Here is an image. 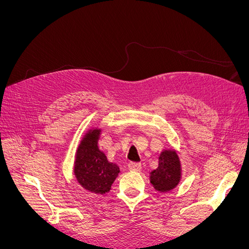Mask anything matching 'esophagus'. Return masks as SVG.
Wrapping results in <instances>:
<instances>
[{
    "label": "esophagus",
    "mask_w": 249,
    "mask_h": 249,
    "mask_svg": "<svg viewBox=\"0 0 249 249\" xmlns=\"http://www.w3.org/2000/svg\"><path fill=\"white\" fill-rule=\"evenodd\" d=\"M129 169L132 171H140L141 170V164L140 163H133L131 162L129 164Z\"/></svg>",
    "instance_id": "obj_1"
}]
</instances>
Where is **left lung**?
<instances>
[{
	"label": "left lung",
	"mask_w": 249,
	"mask_h": 249,
	"mask_svg": "<svg viewBox=\"0 0 249 249\" xmlns=\"http://www.w3.org/2000/svg\"><path fill=\"white\" fill-rule=\"evenodd\" d=\"M182 179V165L176 149H164L159 156L158 168L149 173V180L159 192H168Z\"/></svg>",
	"instance_id": "8db88e82"
}]
</instances>
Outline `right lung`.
Returning <instances> with one entry per match:
<instances>
[{"label": "right lung", "mask_w": 249, "mask_h": 249, "mask_svg": "<svg viewBox=\"0 0 249 249\" xmlns=\"http://www.w3.org/2000/svg\"><path fill=\"white\" fill-rule=\"evenodd\" d=\"M102 129L92 127L82 137L76 150L73 175L85 190L105 194L110 191L112 184L120 172L115 163L109 162L97 143Z\"/></svg>", "instance_id": "add662e5"}]
</instances>
